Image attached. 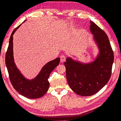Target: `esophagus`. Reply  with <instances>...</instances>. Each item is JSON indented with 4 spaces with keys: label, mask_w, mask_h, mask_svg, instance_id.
<instances>
[{
    "label": "esophagus",
    "mask_w": 121,
    "mask_h": 121,
    "mask_svg": "<svg viewBox=\"0 0 121 121\" xmlns=\"http://www.w3.org/2000/svg\"><path fill=\"white\" fill-rule=\"evenodd\" d=\"M66 60V56L65 55H62L60 56V62H64Z\"/></svg>",
    "instance_id": "1"
}]
</instances>
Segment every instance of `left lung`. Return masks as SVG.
<instances>
[{"instance_id": "1", "label": "left lung", "mask_w": 121, "mask_h": 121, "mask_svg": "<svg viewBox=\"0 0 121 121\" xmlns=\"http://www.w3.org/2000/svg\"><path fill=\"white\" fill-rule=\"evenodd\" d=\"M90 22V30L100 52L96 60L91 64H82L68 57L64 63L69 87L82 96L95 95L107 84L111 77L114 59L107 35L95 23Z\"/></svg>"}]
</instances>
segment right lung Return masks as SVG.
<instances>
[{
    "label": "right lung",
    "instance_id": "right-lung-1",
    "mask_svg": "<svg viewBox=\"0 0 121 121\" xmlns=\"http://www.w3.org/2000/svg\"><path fill=\"white\" fill-rule=\"evenodd\" d=\"M21 26V24L14 29L11 35L5 55V64L11 83L14 89L19 94L27 98H39L47 92L49 86L48 80L49 75L56 67L59 65L60 59L56 58L48 62L35 79L29 80L25 78L16 67L13 55V35Z\"/></svg>",
    "mask_w": 121,
    "mask_h": 121
}]
</instances>
